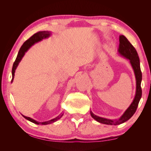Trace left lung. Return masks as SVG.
Here are the masks:
<instances>
[{"label": "left lung", "mask_w": 151, "mask_h": 151, "mask_svg": "<svg viewBox=\"0 0 151 151\" xmlns=\"http://www.w3.org/2000/svg\"><path fill=\"white\" fill-rule=\"evenodd\" d=\"M119 48H118V52L122 56L129 59L130 60V64L133 68L134 71V74L136 79V93L134 101H132L130 106L127 109L125 113L118 120H109L107 118H104L102 117H99L98 116L95 115L94 114L90 111L91 115L95 120L97 122L103 123L106 125H120L122 123L129 120L130 118L134 115L135 113L137 108L140 99L142 97V89H141V81L142 76V72L140 70V60L137 52L135 48L134 47L129 41L125 36L120 35L119 37Z\"/></svg>", "instance_id": "left-lung-1"}]
</instances>
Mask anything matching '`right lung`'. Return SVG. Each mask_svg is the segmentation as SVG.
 <instances>
[{"mask_svg":"<svg viewBox=\"0 0 151 151\" xmlns=\"http://www.w3.org/2000/svg\"><path fill=\"white\" fill-rule=\"evenodd\" d=\"M50 35H51V32H50V31H39V32H38V33L34 34L28 40H26V42L23 43V45H22L19 52H18V54H17V56L16 57V60L13 63V66H12V80H11V83H12L14 77V73H15V70L16 69V68H17V65H19V63L21 62L22 57H24L25 53L27 51H28V49L32 46V45H33L35 43L40 42V41H42L43 39L48 38L49 36H50ZM62 116H63V114L58 115V116L53 118V119H52L51 120L45 122H39L36 121L33 119H32V118H31L30 117H27V116L22 115V116L25 118L26 120H28L35 123V124H37V125H40H40H48V124H50V123H53L57 121L58 120L60 119V118Z\"/></svg>","mask_w":151,"mask_h":151,"instance_id":"obj_1","label":"right lung"}]
</instances>
